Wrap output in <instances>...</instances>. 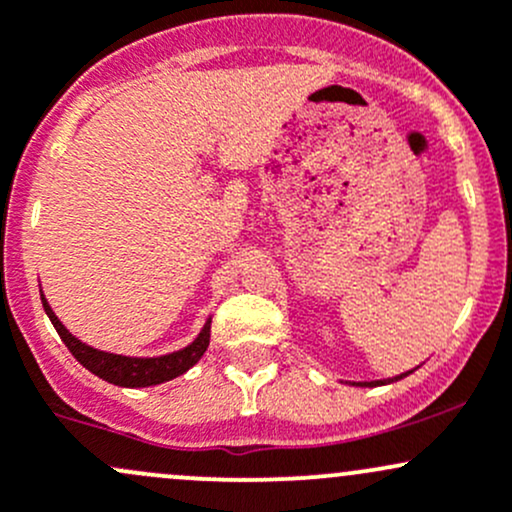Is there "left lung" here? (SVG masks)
Masks as SVG:
<instances>
[{"label":"left lung","mask_w":512,"mask_h":512,"mask_svg":"<svg viewBox=\"0 0 512 512\" xmlns=\"http://www.w3.org/2000/svg\"><path fill=\"white\" fill-rule=\"evenodd\" d=\"M408 373H403V376H398V378H405V376H408ZM398 378H393V381H398ZM383 383H390V381H371V383H359V386H383Z\"/></svg>","instance_id":"1"}]
</instances>
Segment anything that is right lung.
<instances>
[{
	"instance_id": "add662e5",
	"label": "right lung",
	"mask_w": 512,
	"mask_h": 512,
	"mask_svg": "<svg viewBox=\"0 0 512 512\" xmlns=\"http://www.w3.org/2000/svg\"><path fill=\"white\" fill-rule=\"evenodd\" d=\"M43 310H46L48 320L53 322L56 332L63 339V344L68 346L70 354L80 361L87 371H92L95 376H100L102 381L114 383V386L124 388H146V386H158V383L170 381V378L180 376V373L188 371L190 366H195L202 359V354L210 346V320L202 327L200 337L195 342L185 346V349L173 351L166 356H153V359H134V356H119L109 354V351L92 349V346L82 344L80 339H75L68 329L63 327V322L58 320L56 312L51 310L46 298H43Z\"/></svg>"
}]
</instances>
